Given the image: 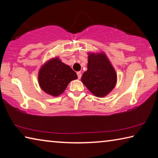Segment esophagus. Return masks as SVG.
Masks as SVG:
<instances>
[{"instance_id": "34e87169", "label": "esophagus", "mask_w": 158, "mask_h": 158, "mask_svg": "<svg viewBox=\"0 0 158 158\" xmlns=\"http://www.w3.org/2000/svg\"><path fill=\"white\" fill-rule=\"evenodd\" d=\"M77 77H78V78H79V79H81V72H77Z\"/></svg>"}]
</instances>
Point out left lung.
<instances>
[{
    "mask_svg": "<svg viewBox=\"0 0 158 158\" xmlns=\"http://www.w3.org/2000/svg\"><path fill=\"white\" fill-rule=\"evenodd\" d=\"M81 81L97 97H104L110 93L116 85V74L105 55L89 56L88 69L83 74Z\"/></svg>",
    "mask_w": 158,
    "mask_h": 158,
    "instance_id": "1",
    "label": "left lung"
}]
</instances>
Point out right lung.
I'll return each mask as SVG.
<instances>
[{
  "label": "right lung",
  "mask_w": 158,
  "mask_h": 158,
  "mask_svg": "<svg viewBox=\"0 0 158 158\" xmlns=\"http://www.w3.org/2000/svg\"><path fill=\"white\" fill-rule=\"evenodd\" d=\"M77 78L70 67L56 58L49 60L40 69L38 75L39 84L45 93L58 96L63 93L69 82Z\"/></svg>",
  "instance_id": "right-lung-1"
}]
</instances>
